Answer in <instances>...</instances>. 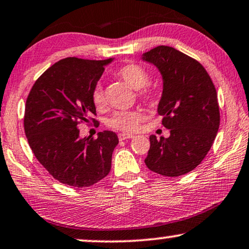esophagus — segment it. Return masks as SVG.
Masks as SVG:
<instances>
[{"label":"esophagus","mask_w":249,"mask_h":249,"mask_svg":"<svg viewBox=\"0 0 249 249\" xmlns=\"http://www.w3.org/2000/svg\"><path fill=\"white\" fill-rule=\"evenodd\" d=\"M133 137H134L133 134H126V133H119L118 134L119 141H124V140H126V139H132Z\"/></svg>","instance_id":"obj_1"}]
</instances>
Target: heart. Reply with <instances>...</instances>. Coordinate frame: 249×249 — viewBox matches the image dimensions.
Wrapping results in <instances>:
<instances>
[{
  "label": "heart",
  "instance_id": "1",
  "mask_svg": "<svg viewBox=\"0 0 249 249\" xmlns=\"http://www.w3.org/2000/svg\"><path fill=\"white\" fill-rule=\"evenodd\" d=\"M119 78H122L125 83H127L131 88L139 90V95L141 98L147 99L150 95V92L147 90L145 86L149 83V74L144 68L135 64H128L122 66L116 71ZM92 102L94 107L100 109L105 105L104 91L101 85H97L92 92ZM143 118L141 111L139 110H127L115 112L110 118L108 119V125L111 128L122 132H133L137 130L139 123Z\"/></svg>",
  "mask_w": 249,
  "mask_h": 249
}]
</instances>
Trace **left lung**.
<instances>
[{"mask_svg": "<svg viewBox=\"0 0 249 249\" xmlns=\"http://www.w3.org/2000/svg\"><path fill=\"white\" fill-rule=\"evenodd\" d=\"M141 59L163 78L157 111L170 137L150 135L144 163L164 177H180L196 168L210 151L220 126L217 94L199 62L171 46L160 45Z\"/></svg>", "mask_w": 249, "mask_h": 249, "instance_id": "8db88e82", "label": "left lung"}]
</instances>
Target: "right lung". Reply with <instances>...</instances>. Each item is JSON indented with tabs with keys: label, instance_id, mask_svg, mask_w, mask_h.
I'll return each mask as SVG.
<instances>
[{
	"label": "right lung",
	"instance_id": "add662e5",
	"mask_svg": "<svg viewBox=\"0 0 249 249\" xmlns=\"http://www.w3.org/2000/svg\"><path fill=\"white\" fill-rule=\"evenodd\" d=\"M112 61L62 59L43 72L29 92L26 137L42 166L61 183L86 188L110 172L117 134L104 131L97 139L81 138L78 124L90 123L97 114L92 92Z\"/></svg>",
	"mask_w": 249,
	"mask_h": 249
}]
</instances>
